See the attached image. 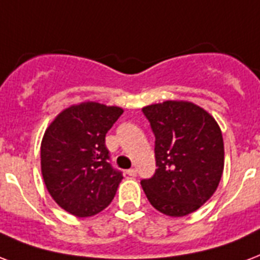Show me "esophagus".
I'll return each instance as SVG.
<instances>
[{
    "instance_id": "obj_1",
    "label": "esophagus",
    "mask_w": 260,
    "mask_h": 260,
    "mask_svg": "<svg viewBox=\"0 0 260 260\" xmlns=\"http://www.w3.org/2000/svg\"><path fill=\"white\" fill-rule=\"evenodd\" d=\"M126 174H128V176H131V177H136V169H135V168H132V169L126 170Z\"/></svg>"
}]
</instances>
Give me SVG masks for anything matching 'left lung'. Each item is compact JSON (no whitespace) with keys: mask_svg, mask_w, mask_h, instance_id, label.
<instances>
[{"mask_svg":"<svg viewBox=\"0 0 260 260\" xmlns=\"http://www.w3.org/2000/svg\"><path fill=\"white\" fill-rule=\"evenodd\" d=\"M155 136V173L140 184L148 202L170 217L205 205L223 172V139L217 121L199 106L166 101L142 109Z\"/></svg>","mask_w":260,"mask_h":260,"instance_id":"1","label":"left lung"}]
</instances>
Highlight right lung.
<instances>
[{
	"label": "right lung",
	"mask_w": 260,
	"mask_h": 260,
	"mask_svg": "<svg viewBox=\"0 0 260 260\" xmlns=\"http://www.w3.org/2000/svg\"><path fill=\"white\" fill-rule=\"evenodd\" d=\"M122 109L96 102L71 106L47 128L41 146L43 181L55 203L84 218L106 209L122 172L113 168L105 138Z\"/></svg>",
	"instance_id": "1"
}]
</instances>
